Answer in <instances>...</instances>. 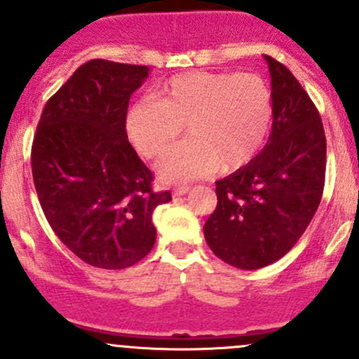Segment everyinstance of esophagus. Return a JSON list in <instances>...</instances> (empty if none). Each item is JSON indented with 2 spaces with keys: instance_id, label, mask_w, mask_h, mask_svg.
Returning a JSON list of instances; mask_svg holds the SVG:
<instances>
[{
  "instance_id": "obj_1",
  "label": "esophagus",
  "mask_w": 359,
  "mask_h": 359,
  "mask_svg": "<svg viewBox=\"0 0 359 359\" xmlns=\"http://www.w3.org/2000/svg\"><path fill=\"white\" fill-rule=\"evenodd\" d=\"M191 187L189 186H179L173 189V196H184L186 193H189Z\"/></svg>"
}]
</instances>
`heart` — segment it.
I'll list each match as a JSON object with an SVG mask.
<instances>
[{
    "label": "heart",
    "instance_id": "obj_1",
    "mask_svg": "<svg viewBox=\"0 0 359 359\" xmlns=\"http://www.w3.org/2000/svg\"><path fill=\"white\" fill-rule=\"evenodd\" d=\"M273 93L253 72L191 71L173 76L156 95L126 111V132L144 158H156L184 126L191 139L166 151L158 173L187 182L217 168L238 170L262 149L273 123Z\"/></svg>",
    "mask_w": 359,
    "mask_h": 359
}]
</instances>
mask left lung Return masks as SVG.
I'll list each match as a JSON object with an SVG mask.
<instances>
[{"instance_id": "left-lung-1", "label": "left lung", "mask_w": 359, "mask_h": 359, "mask_svg": "<svg viewBox=\"0 0 359 359\" xmlns=\"http://www.w3.org/2000/svg\"><path fill=\"white\" fill-rule=\"evenodd\" d=\"M271 72L273 128L264 149L217 180L205 240L219 259L253 271L290 252L313 220L325 186L327 139L320 112L295 76L264 55Z\"/></svg>"}]
</instances>
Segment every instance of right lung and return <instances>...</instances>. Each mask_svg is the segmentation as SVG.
I'll return each mask as SVG.
<instances>
[{"label": "right lung", "instance_id": "right-lung-1", "mask_svg": "<svg viewBox=\"0 0 359 359\" xmlns=\"http://www.w3.org/2000/svg\"><path fill=\"white\" fill-rule=\"evenodd\" d=\"M147 66L93 59L79 66L39 118L31 149L36 193L53 233L83 262L125 269L156 241L153 172L126 135L132 93Z\"/></svg>", "mask_w": 359, "mask_h": 359}]
</instances>
